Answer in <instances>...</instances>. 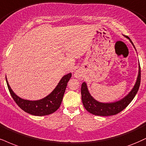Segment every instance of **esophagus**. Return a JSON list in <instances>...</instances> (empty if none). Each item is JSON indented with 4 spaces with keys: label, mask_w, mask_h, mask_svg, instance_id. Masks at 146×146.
I'll return each instance as SVG.
<instances>
[{
    "label": "esophagus",
    "mask_w": 146,
    "mask_h": 146,
    "mask_svg": "<svg viewBox=\"0 0 146 146\" xmlns=\"http://www.w3.org/2000/svg\"><path fill=\"white\" fill-rule=\"evenodd\" d=\"M75 77L78 78H81V75L80 74V73H76V75H75Z\"/></svg>",
    "instance_id": "esophagus-1"
}]
</instances>
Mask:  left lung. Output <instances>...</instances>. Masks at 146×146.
<instances>
[{
    "mask_svg": "<svg viewBox=\"0 0 146 146\" xmlns=\"http://www.w3.org/2000/svg\"><path fill=\"white\" fill-rule=\"evenodd\" d=\"M127 38L130 40L131 43L135 47L132 41L129 37ZM140 82H141V67H140V64H139L137 79V82L132 90L129 93V94H127L125 97L120 101L109 103H100V102L96 101L89 93L86 84L85 82H83L82 84V88H81L82 103H83L86 110L94 115H100V116H109V115H115L124 110L133 101L139 90Z\"/></svg>",
    "mask_w": 146,
    "mask_h": 146,
    "instance_id": "obj_1",
    "label": "left lung"
}]
</instances>
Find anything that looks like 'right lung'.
I'll list each match as a JSON object with an SVG mask.
<instances>
[{
	"instance_id": "right-lung-1",
	"label": "right lung",
	"mask_w": 146,
	"mask_h": 146,
	"mask_svg": "<svg viewBox=\"0 0 146 146\" xmlns=\"http://www.w3.org/2000/svg\"><path fill=\"white\" fill-rule=\"evenodd\" d=\"M71 78V73H68L63 76L57 86L48 96L38 101H29V100L21 99L11 90L7 78L6 82L12 98L22 110L31 115L43 116L54 113L60 108L67 83Z\"/></svg>"
}]
</instances>
